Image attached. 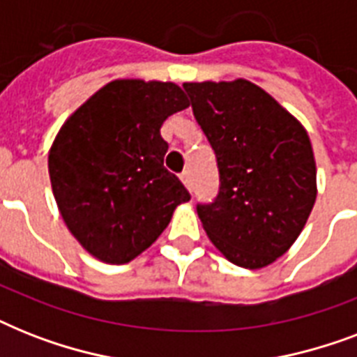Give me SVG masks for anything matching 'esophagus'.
<instances>
[{"label":"esophagus","instance_id":"34e87169","mask_svg":"<svg viewBox=\"0 0 357 357\" xmlns=\"http://www.w3.org/2000/svg\"><path fill=\"white\" fill-rule=\"evenodd\" d=\"M179 178H181V181H183V185H185V187H187V189H189V190L192 189V178H190L189 170H185V172L181 174Z\"/></svg>","mask_w":357,"mask_h":357}]
</instances>
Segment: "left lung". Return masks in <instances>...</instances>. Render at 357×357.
Masks as SVG:
<instances>
[{
    "label": "left lung",
    "instance_id": "left-lung-1",
    "mask_svg": "<svg viewBox=\"0 0 357 357\" xmlns=\"http://www.w3.org/2000/svg\"><path fill=\"white\" fill-rule=\"evenodd\" d=\"M218 167L217 198L196 211L207 237L243 268L282 257L317 198V167L304 126L246 79L183 83Z\"/></svg>",
    "mask_w": 357,
    "mask_h": 357
}]
</instances>
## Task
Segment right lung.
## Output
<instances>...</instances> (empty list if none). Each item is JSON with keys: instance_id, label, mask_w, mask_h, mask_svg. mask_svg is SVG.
I'll return each mask as SVG.
<instances>
[{"instance_id": "obj_1", "label": "right lung", "mask_w": 357, "mask_h": 357, "mask_svg": "<svg viewBox=\"0 0 357 357\" xmlns=\"http://www.w3.org/2000/svg\"><path fill=\"white\" fill-rule=\"evenodd\" d=\"M187 107L176 83L116 79L59 129L47 155L53 196L70 234L96 259H135L190 200L162 165L161 137L162 122Z\"/></svg>"}]
</instances>
